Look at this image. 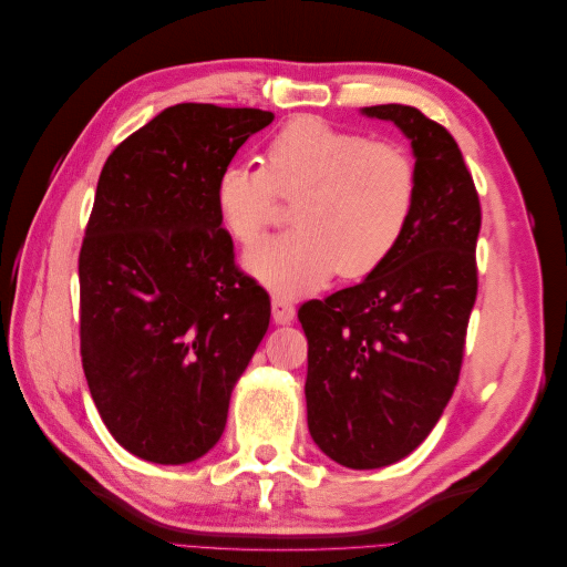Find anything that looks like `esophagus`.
Returning a JSON list of instances; mask_svg holds the SVG:
<instances>
[{
	"mask_svg": "<svg viewBox=\"0 0 567 567\" xmlns=\"http://www.w3.org/2000/svg\"><path fill=\"white\" fill-rule=\"evenodd\" d=\"M271 317L277 323H290L296 317V307L288 298L284 296H274L271 298Z\"/></svg>",
	"mask_w": 567,
	"mask_h": 567,
	"instance_id": "34e87169",
	"label": "esophagus"
}]
</instances>
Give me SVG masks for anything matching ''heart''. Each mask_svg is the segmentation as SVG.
Instances as JSON below:
<instances>
[{
	"instance_id": "obj_1",
	"label": "heart",
	"mask_w": 567,
	"mask_h": 567,
	"mask_svg": "<svg viewBox=\"0 0 567 567\" xmlns=\"http://www.w3.org/2000/svg\"><path fill=\"white\" fill-rule=\"evenodd\" d=\"M293 200L296 229L255 248L246 265L281 293H300L336 271L364 279L400 248L419 200V167L394 142L300 115L271 136L262 165L229 163L215 179L221 227L246 248Z\"/></svg>"
}]
</instances>
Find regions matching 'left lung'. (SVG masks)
<instances>
[{"label":"left lung","instance_id":"8db88e82","mask_svg":"<svg viewBox=\"0 0 567 567\" xmlns=\"http://www.w3.org/2000/svg\"><path fill=\"white\" fill-rule=\"evenodd\" d=\"M414 148L419 200L400 248L369 277L298 310L307 425L348 468H381L431 435L458 383L477 296L480 198L454 136L414 106L364 109Z\"/></svg>","mask_w":567,"mask_h":567}]
</instances>
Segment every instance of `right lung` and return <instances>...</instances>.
I'll list each match as a JSON object with an SVG mask.
<instances>
[{
  "mask_svg": "<svg viewBox=\"0 0 567 567\" xmlns=\"http://www.w3.org/2000/svg\"><path fill=\"white\" fill-rule=\"evenodd\" d=\"M271 120L169 106L99 175L78 260L80 357L101 421L144 461L177 466L215 447L267 333L269 296L234 262L215 179Z\"/></svg>",
  "mask_w": 567,
  "mask_h": 567,
  "instance_id": "1",
  "label": "right lung"
}]
</instances>
